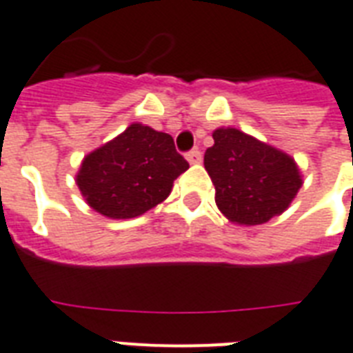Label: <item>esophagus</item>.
<instances>
[{"mask_svg": "<svg viewBox=\"0 0 353 353\" xmlns=\"http://www.w3.org/2000/svg\"><path fill=\"white\" fill-rule=\"evenodd\" d=\"M187 161H189L190 164H198V163H202V153L198 150H190L189 153H187Z\"/></svg>", "mask_w": 353, "mask_h": 353, "instance_id": "34e87169", "label": "esophagus"}]
</instances>
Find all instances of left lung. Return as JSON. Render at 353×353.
<instances>
[{
    "instance_id": "obj_1",
    "label": "left lung",
    "mask_w": 353,
    "mask_h": 353,
    "mask_svg": "<svg viewBox=\"0 0 353 353\" xmlns=\"http://www.w3.org/2000/svg\"><path fill=\"white\" fill-rule=\"evenodd\" d=\"M203 166L215 185V202L232 223H268L301 189L294 159L237 129H216Z\"/></svg>"
}]
</instances>
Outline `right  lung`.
<instances>
[{
	"mask_svg": "<svg viewBox=\"0 0 353 353\" xmlns=\"http://www.w3.org/2000/svg\"><path fill=\"white\" fill-rule=\"evenodd\" d=\"M187 168L170 134L132 123L83 159L77 185L101 215L132 219L166 200Z\"/></svg>",
	"mask_w": 353,
	"mask_h": 353,
	"instance_id": "right-lung-1",
	"label": "right lung"
}]
</instances>
